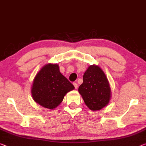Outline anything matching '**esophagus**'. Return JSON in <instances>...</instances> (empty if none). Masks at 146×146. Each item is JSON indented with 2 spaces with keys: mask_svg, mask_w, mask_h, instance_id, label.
Listing matches in <instances>:
<instances>
[{
  "mask_svg": "<svg viewBox=\"0 0 146 146\" xmlns=\"http://www.w3.org/2000/svg\"><path fill=\"white\" fill-rule=\"evenodd\" d=\"M73 85H74V87L76 89H77L78 87V84H76V83H73Z\"/></svg>",
  "mask_w": 146,
  "mask_h": 146,
  "instance_id": "1",
  "label": "esophagus"
}]
</instances>
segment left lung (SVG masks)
<instances>
[{"instance_id":"8db88e82","label":"left lung","mask_w":146,"mask_h":146,"mask_svg":"<svg viewBox=\"0 0 146 146\" xmlns=\"http://www.w3.org/2000/svg\"><path fill=\"white\" fill-rule=\"evenodd\" d=\"M78 91L87 106L91 110H100L109 103L110 87L106 75L100 67L91 65L85 72L83 84Z\"/></svg>"}]
</instances>
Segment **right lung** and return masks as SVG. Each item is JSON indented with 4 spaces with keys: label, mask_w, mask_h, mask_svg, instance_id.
Instances as JSON below:
<instances>
[{
    "label": "right lung",
    "mask_w": 146,
    "mask_h": 146,
    "mask_svg": "<svg viewBox=\"0 0 146 146\" xmlns=\"http://www.w3.org/2000/svg\"><path fill=\"white\" fill-rule=\"evenodd\" d=\"M74 89L57 64H48L35 76L31 93L36 102L49 109L59 106L68 92Z\"/></svg>",
    "instance_id": "obj_1"
}]
</instances>
